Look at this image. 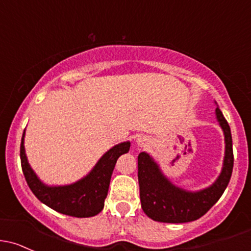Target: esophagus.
I'll list each match as a JSON object with an SVG mask.
<instances>
[{"label": "esophagus", "mask_w": 251, "mask_h": 251, "mask_svg": "<svg viewBox=\"0 0 251 251\" xmlns=\"http://www.w3.org/2000/svg\"><path fill=\"white\" fill-rule=\"evenodd\" d=\"M146 141L147 139L144 138V137H139V138L137 139V142H138L139 146H146Z\"/></svg>", "instance_id": "esophagus-1"}]
</instances>
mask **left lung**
<instances>
[{
  "label": "left lung",
  "instance_id": "1",
  "mask_svg": "<svg viewBox=\"0 0 251 251\" xmlns=\"http://www.w3.org/2000/svg\"><path fill=\"white\" fill-rule=\"evenodd\" d=\"M216 117L225 133L226 154L223 172L210 188L200 192H186L176 188L162 176L149 155L146 152L138 155L139 196L142 209L150 219L173 224L197 220L224 194L233 170V150L230 126L219 108H216Z\"/></svg>",
  "mask_w": 251,
  "mask_h": 251
}]
</instances>
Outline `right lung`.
I'll use <instances>...</instances> for the list:
<instances>
[{
	"mask_svg": "<svg viewBox=\"0 0 251 251\" xmlns=\"http://www.w3.org/2000/svg\"><path fill=\"white\" fill-rule=\"evenodd\" d=\"M25 134V131H24ZM24 134L20 144V160L26 183L42 203L61 214L89 218L99 214L104 205L110 176L118 157L130 150V142L120 143L107 151L88 176L67 186L49 188L42 184L31 170L24 149Z\"/></svg>",
	"mask_w": 251,
	"mask_h": 251,
	"instance_id": "right-lung-1",
	"label": "right lung"
}]
</instances>
